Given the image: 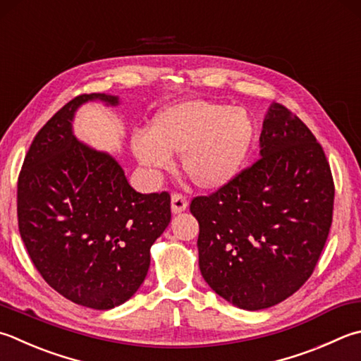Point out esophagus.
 <instances>
[{
	"label": "esophagus",
	"instance_id": "34e87169",
	"mask_svg": "<svg viewBox=\"0 0 361 361\" xmlns=\"http://www.w3.org/2000/svg\"><path fill=\"white\" fill-rule=\"evenodd\" d=\"M187 207H188V201H187L185 196H182L179 193H174L171 196V210H173L174 215L183 212V210H185Z\"/></svg>",
	"mask_w": 361,
	"mask_h": 361
}]
</instances>
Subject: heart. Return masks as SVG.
<instances>
[{
    "mask_svg": "<svg viewBox=\"0 0 361 361\" xmlns=\"http://www.w3.org/2000/svg\"><path fill=\"white\" fill-rule=\"evenodd\" d=\"M255 138V121L245 108L188 99L161 110L130 145L149 173L168 171L173 155H182L183 173L195 185L220 190L242 173Z\"/></svg>",
    "mask_w": 361,
    "mask_h": 361,
    "instance_id": "1",
    "label": "heart"
}]
</instances>
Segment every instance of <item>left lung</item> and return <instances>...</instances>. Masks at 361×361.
Masks as SVG:
<instances>
[{"instance_id": "obj_1", "label": "left lung", "mask_w": 361, "mask_h": 361, "mask_svg": "<svg viewBox=\"0 0 361 361\" xmlns=\"http://www.w3.org/2000/svg\"><path fill=\"white\" fill-rule=\"evenodd\" d=\"M259 147V159L235 180L190 204L202 278L248 311L286 300L311 276L335 198L322 146L286 106H269Z\"/></svg>"}]
</instances>
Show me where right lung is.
Here are the masks:
<instances>
[{"label": "right lung", "mask_w": 361, "mask_h": 361, "mask_svg": "<svg viewBox=\"0 0 361 361\" xmlns=\"http://www.w3.org/2000/svg\"><path fill=\"white\" fill-rule=\"evenodd\" d=\"M119 105L111 94H83L40 128L17 187L18 229L44 280L73 303L111 310L145 281L151 247L171 221L166 192L142 195L110 154L73 135L86 102Z\"/></svg>", "instance_id": "1"}]
</instances>
